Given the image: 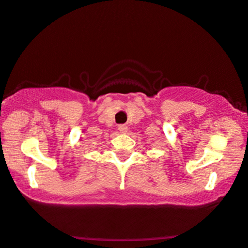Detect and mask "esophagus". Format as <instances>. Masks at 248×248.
I'll return each mask as SVG.
<instances>
[{
	"instance_id": "esophagus-1",
	"label": "esophagus",
	"mask_w": 248,
	"mask_h": 248,
	"mask_svg": "<svg viewBox=\"0 0 248 248\" xmlns=\"http://www.w3.org/2000/svg\"><path fill=\"white\" fill-rule=\"evenodd\" d=\"M118 129L122 131V133H124V131H127V126H126V124H119Z\"/></svg>"
}]
</instances>
